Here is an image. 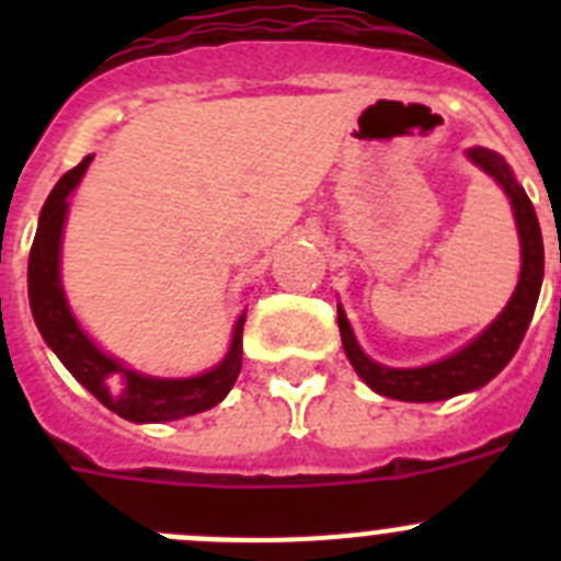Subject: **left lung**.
I'll use <instances>...</instances> for the list:
<instances>
[{
  "instance_id": "obj_1",
  "label": "left lung",
  "mask_w": 561,
  "mask_h": 561,
  "mask_svg": "<svg viewBox=\"0 0 561 561\" xmlns=\"http://www.w3.org/2000/svg\"><path fill=\"white\" fill-rule=\"evenodd\" d=\"M466 157L478 165L480 171L489 173L503 193L512 202L514 225L519 236V280L512 300L505 309L485 325L474 340H469L463 348L444 356L438 362L421 365V368H390L370 359L356 342L354 329H351L345 309L336 304V323H340V336L345 356L359 374V379L376 390L379 396L399 401H444L460 393H472L483 388L500 370L512 362L523 342L528 323H531L534 309H537L539 289H542L545 275V250H542V230H539L537 213H534L528 193L514 176L512 165L492 148H469Z\"/></svg>"
}]
</instances>
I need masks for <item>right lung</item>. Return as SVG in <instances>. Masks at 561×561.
<instances>
[{
    "label": "right lung",
    "instance_id": "add662e5",
    "mask_svg": "<svg viewBox=\"0 0 561 561\" xmlns=\"http://www.w3.org/2000/svg\"><path fill=\"white\" fill-rule=\"evenodd\" d=\"M92 160H95V153L83 157L72 171L64 173L38 216V230L27 264V295L33 320H36L47 348L61 359L64 368L76 376L103 408H108L121 419L134 421V424H162V421L205 413L230 393L241 374V351H244L241 336H244L247 311L238 314L230 348L219 365H213L205 374L185 376V379H168V376L140 374V370L128 368L117 356L106 354L83 331L78 317L69 309L61 284V238L64 225H67L69 196L83 180Z\"/></svg>",
    "mask_w": 561,
    "mask_h": 561
}]
</instances>
